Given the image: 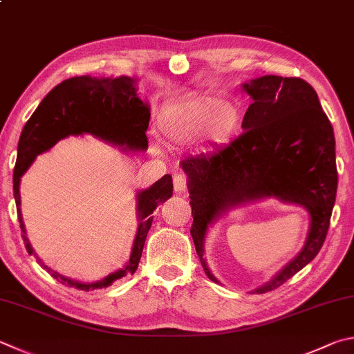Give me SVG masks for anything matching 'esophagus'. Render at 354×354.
<instances>
[{
  "mask_svg": "<svg viewBox=\"0 0 354 354\" xmlns=\"http://www.w3.org/2000/svg\"><path fill=\"white\" fill-rule=\"evenodd\" d=\"M173 187H175V192H178V194H183V192L187 190V176L184 173H176L173 176Z\"/></svg>",
  "mask_w": 354,
  "mask_h": 354,
  "instance_id": "1",
  "label": "esophagus"
}]
</instances>
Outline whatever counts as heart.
Segmentation results:
<instances>
[{
    "mask_svg": "<svg viewBox=\"0 0 354 354\" xmlns=\"http://www.w3.org/2000/svg\"><path fill=\"white\" fill-rule=\"evenodd\" d=\"M241 111L232 102L214 95H198L165 106L160 130L173 142H185L209 134L215 142H229L241 127Z\"/></svg>",
    "mask_w": 354,
    "mask_h": 354,
    "instance_id": "obj_1",
    "label": "heart"
}]
</instances>
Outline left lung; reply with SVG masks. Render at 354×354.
Listing matches in <instances>:
<instances>
[{"mask_svg":"<svg viewBox=\"0 0 354 354\" xmlns=\"http://www.w3.org/2000/svg\"><path fill=\"white\" fill-rule=\"evenodd\" d=\"M250 97L243 133L210 156L183 160L189 176L190 234L204 272L216 279L204 260L207 226L232 205L261 198H279L310 212L305 248L275 277L255 289L263 294L283 285L305 268L326 239L337 192L334 133L317 93L299 77L263 75L244 83ZM218 283V281H216Z\"/></svg>","mask_w":354,"mask_h":354,"instance_id":"1","label":"left lung"}]
</instances>
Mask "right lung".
<instances>
[{
    "label": "right lung",
    "mask_w": 354,
    "mask_h": 354,
    "mask_svg": "<svg viewBox=\"0 0 354 354\" xmlns=\"http://www.w3.org/2000/svg\"><path fill=\"white\" fill-rule=\"evenodd\" d=\"M149 122V106L138 97L134 80L125 75L118 77V79H95V77L93 79L88 75L73 77V79H66L60 85H57L41 100V104L38 105L23 128L14 169V196L18 220H20L26 250L30 255L34 254V250H32L29 240L26 239L21 220L20 178L34 162V159L69 134L77 136L83 133H89L114 145L125 147L128 150L144 151L149 147V139L145 134ZM171 194V176L164 175L150 189L140 192L138 195V214L140 223L130 260L120 271L110 274L108 277L94 281V283H82V281L63 277L59 272L44 266L43 263L41 266L60 283L80 289V291L106 288L124 275L134 274L140 255H142L147 234L151 227L153 210H156L160 203L167 201Z\"/></svg>",
    "instance_id": "1"
}]
</instances>
